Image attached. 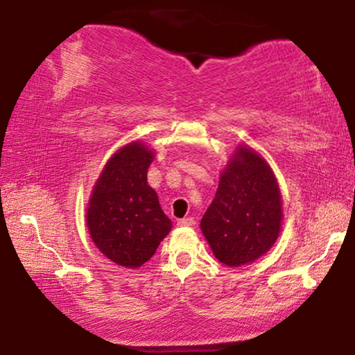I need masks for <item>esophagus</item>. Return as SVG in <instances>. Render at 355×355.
<instances>
[{
  "label": "esophagus",
  "mask_w": 355,
  "mask_h": 355,
  "mask_svg": "<svg viewBox=\"0 0 355 355\" xmlns=\"http://www.w3.org/2000/svg\"><path fill=\"white\" fill-rule=\"evenodd\" d=\"M196 224V220L192 219V218H184V219H180L178 220V225L180 227H191V225H194Z\"/></svg>",
  "instance_id": "obj_1"
}]
</instances>
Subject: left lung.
<instances>
[{
    "label": "left lung",
    "instance_id": "obj_1",
    "mask_svg": "<svg viewBox=\"0 0 355 355\" xmlns=\"http://www.w3.org/2000/svg\"><path fill=\"white\" fill-rule=\"evenodd\" d=\"M282 222V194L271 166L254 148L238 144L200 220L213 255L230 268L254 263L277 241Z\"/></svg>",
    "mask_w": 355,
    "mask_h": 355
}]
</instances>
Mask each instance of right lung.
<instances>
[{
  "label": "right lung",
  "instance_id": "obj_1",
  "mask_svg": "<svg viewBox=\"0 0 355 355\" xmlns=\"http://www.w3.org/2000/svg\"><path fill=\"white\" fill-rule=\"evenodd\" d=\"M155 153L133 141L112 153L92 188L86 224L94 244L119 266L136 269L169 235L172 220L147 182Z\"/></svg>",
  "mask_w": 355,
  "mask_h": 355
}]
</instances>
